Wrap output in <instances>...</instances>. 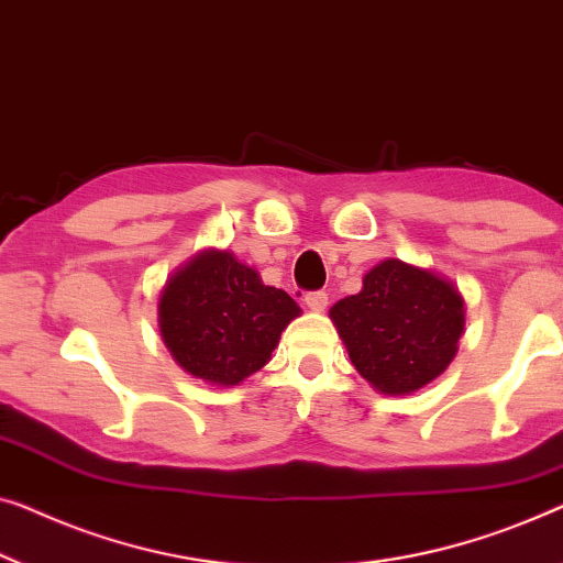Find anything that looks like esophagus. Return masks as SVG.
I'll list each match as a JSON object with an SVG mask.
<instances>
[{"label": "esophagus", "mask_w": 563, "mask_h": 563, "mask_svg": "<svg viewBox=\"0 0 563 563\" xmlns=\"http://www.w3.org/2000/svg\"><path fill=\"white\" fill-rule=\"evenodd\" d=\"M306 306L310 310H316V313H321V310H325V306H329V292L325 290H310L306 292Z\"/></svg>", "instance_id": "34e87169"}]
</instances>
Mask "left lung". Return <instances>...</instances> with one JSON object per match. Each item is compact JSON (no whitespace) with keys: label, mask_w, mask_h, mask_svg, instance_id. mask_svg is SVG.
<instances>
[{"label":"left lung","mask_w":563,"mask_h":563,"mask_svg":"<svg viewBox=\"0 0 563 563\" xmlns=\"http://www.w3.org/2000/svg\"><path fill=\"white\" fill-rule=\"evenodd\" d=\"M358 374L384 394H409L448 368L463 333V298L438 275L401 260L366 273L356 296L331 308Z\"/></svg>","instance_id":"8db88e82"}]
</instances>
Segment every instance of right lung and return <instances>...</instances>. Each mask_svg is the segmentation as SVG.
Wrapping results in <instances>:
<instances>
[{"mask_svg": "<svg viewBox=\"0 0 563 563\" xmlns=\"http://www.w3.org/2000/svg\"><path fill=\"white\" fill-rule=\"evenodd\" d=\"M300 313L288 292L263 285L230 253H201L166 283L158 300L166 346L191 376L240 384L271 362L280 333Z\"/></svg>", "mask_w": 563, "mask_h": 563, "instance_id": "add662e5", "label": "right lung"}]
</instances>
